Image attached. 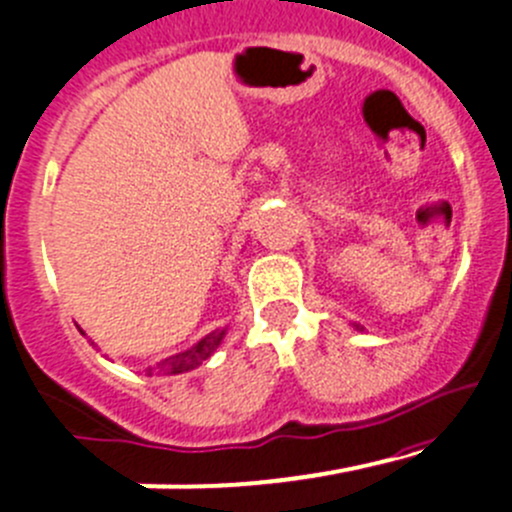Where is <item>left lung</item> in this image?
<instances>
[{
  "label": "left lung",
  "instance_id": "obj_1",
  "mask_svg": "<svg viewBox=\"0 0 512 512\" xmlns=\"http://www.w3.org/2000/svg\"><path fill=\"white\" fill-rule=\"evenodd\" d=\"M353 326V331H364V326H361V323H351Z\"/></svg>",
  "mask_w": 512,
  "mask_h": 512
}]
</instances>
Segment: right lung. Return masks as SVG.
<instances>
[{"mask_svg":"<svg viewBox=\"0 0 512 512\" xmlns=\"http://www.w3.org/2000/svg\"><path fill=\"white\" fill-rule=\"evenodd\" d=\"M227 336V328H214L212 333H207L204 338H199L197 343L186 351L174 353V356H166L161 361H156L154 366H148V376L159 374V376H176V374H186V371L197 369L212 356L214 351L219 348V343L224 341Z\"/></svg>","mask_w":512,"mask_h":512,"instance_id":"add662e5","label":"right lung"}]
</instances>
